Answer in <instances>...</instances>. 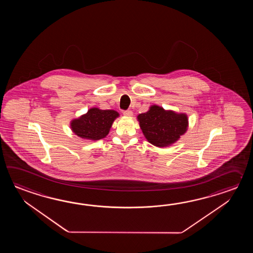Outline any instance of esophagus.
<instances>
[{"instance_id":"1","label":"esophagus","mask_w":253,"mask_h":253,"mask_svg":"<svg viewBox=\"0 0 253 253\" xmlns=\"http://www.w3.org/2000/svg\"><path fill=\"white\" fill-rule=\"evenodd\" d=\"M123 114H124V116H126V117H132L133 116V112L131 110H126V111L123 112Z\"/></svg>"}]
</instances>
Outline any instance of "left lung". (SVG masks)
Listing matches in <instances>:
<instances>
[{"instance_id":"8db88e82","label":"left lung","mask_w":253,"mask_h":253,"mask_svg":"<svg viewBox=\"0 0 253 253\" xmlns=\"http://www.w3.org/2000/svg\"><path fill=\"white\" fill-rule=\"evenodd\" d=\"M142 132L147 141L158 147H165L176 142L188 127L185 114L165 110L159 106H152L145 113L137 116Z\"/></svg>"}]
</instances>
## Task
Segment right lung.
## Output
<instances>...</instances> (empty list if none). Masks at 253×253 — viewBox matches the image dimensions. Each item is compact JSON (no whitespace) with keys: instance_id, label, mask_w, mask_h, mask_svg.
<instances>
[{"instance_id":"right-lung-1","label":"right lung","mask_w":253,"mask_h":253,"mask_svg":"<svg viewBox=\"0 0 253 253\" xmlns=\"http://www.w3.org/2000/svg\"><path fill=\"white\" fill-rule=\"evenodd\" d=\"M119 114L115 110H101L90 108L80 119L71 121L70 126L78 136L86 139L99 140L106 137L109 133L114 120Z\"/></svg>"}]
</instances>
